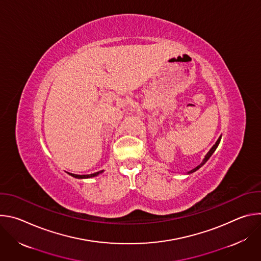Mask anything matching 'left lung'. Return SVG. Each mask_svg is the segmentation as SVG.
<instances>
[{
  "instance_id": "obj_1",
  "label": "left lung",
  "mask_w": 261,
  "mask_h": 261,
  "mask_svg": "<svg viewBox=\"0 0 261 261\" xmlns=\"http://www.w3.org/2000/svg\"><path fill=\"white\" fill-rule=\"evenodd\" d=\"M221 137H222V136H220V137L218 138V140L216 141V143H215V144L212 146L211 150H210V151L207 152V154L204 156V158H203L202 162H201V163H200L198 166H196L195 168H193L192 170L188 171V172H187V174H190V173H193V172H195V171H196V170H198V169H199V168H200L202 165H204V164H205V162H206V161H207V160L211 158V156L214 154V152L216 151V148L218 147V145H219V143H220V140H221Z\"/></svg>"
}]
</instances>
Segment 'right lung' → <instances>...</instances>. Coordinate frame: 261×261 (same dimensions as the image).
Returning a JSON list of instances; mask_svg holds the SVG:
<instances>
[{"mask_svg": "<svg viewBox=\"0 0 261 261\" xmlns=\"http://www.w3.org/2000/svg\"><path fill=\"white\" fill-rule=\"evenodd\" d=\"M103 172V170H100V171H98V172H95V173H91V174H84V175H81V174H74V173H70V172H68L71 176H73V177H76V178H90V177H94V176H97V175H99L100 173H102Z\"/></svg>", "mask_w": 261, "mask_h": 261, "instance_id": "right-lung-1", "label": "right lung"}]
</instances>
